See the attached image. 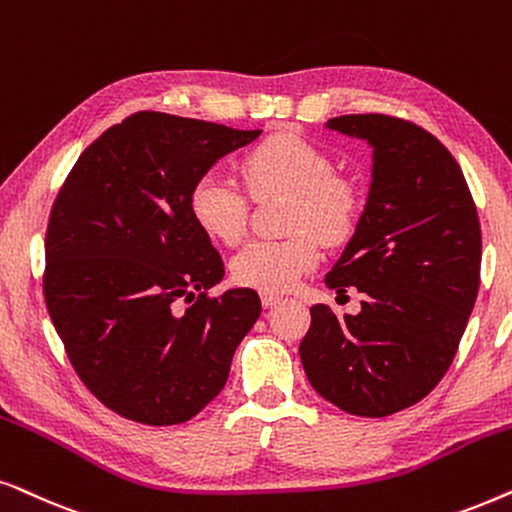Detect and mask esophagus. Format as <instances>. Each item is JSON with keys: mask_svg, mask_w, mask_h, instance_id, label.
Here are the masks:
<instances>
[{"mask_svg": "<svg viewBox=\"0 0 512 512\" xmlns=\"http://www.w3.org/2000/svg\"><path fill=\"white\" fill-rule=\"evenodd\" d=\"M281 299H283V297L274 295V292H262V304H264V309H271V306L281 304Z\"/></svg>", "mask_w": 512, "mask_h": 512, "instance_id": "obj_1", "label": "esophagus"}]
</instances>
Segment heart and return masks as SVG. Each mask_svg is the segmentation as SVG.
Segmentation results:
<instances>
[{"mask_svg":"<svg viewBox=\"0 0 512 512\" xmlns=\"http://www.w3.org/2000/svg\"><path fill=\"white\" fill-rule=\"evenodd\" d=\"M241 170L250 192L292 194L290 229L302 228L290 238H257L236 252L231 271L236 281L267 292L290 290L299 276L320 260L318 238L335 243L349 234L356 217V194L349 182L332 173V161L297 135H274L243 156ZM189 213L203 234L234 245L248 224V199L241 187L222 170L196 177L189 192Z\"/></svg>","mask_w":512,"mask_h":512,"instance_id":"heart-1","label":"heart"}]
</instances>
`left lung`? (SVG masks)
Here are the masks:
<instances>
[{
    "label": "left lung",
    "instance_id": "8db88e82",
    "mask_svg": "<svg viewBox=\"0 0 512 512\" xmlns=\"http://www.w3.org/2000/svg\"><path fill=\"white\" fill-rule=\"evenodd\" d=\"M372 147V182L356 231L325 276L365 292L360 313L311 306L299 344L311 386L356 417H388L426 398L452 365L480 288L478 210L438 138L386 114L325 124Z\"/></svg>",
    "mask_w": 512,
    "mask_h": 512
}]
</instances>
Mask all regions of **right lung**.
I'll use <instances>...</instances> for the list:
<instances>
[{"instance_id":"obj_1","label":"right lung","mask_w":512,"mask_h":512,"mask_svg":"<svg viewBox=\"0 0 512 512\" xmlns=\"http://www.w3.org/2000/svg\"><path fill=\"white\" fill-rule=\"evenodd\" d=\"M260 133L138 112L86 147L58 192L46 306L79 379L121 417L147 426L196 417L260 318L255 290L206 295L224 262L189 213L196 177Z\"/></svg>"}]
</instances>
